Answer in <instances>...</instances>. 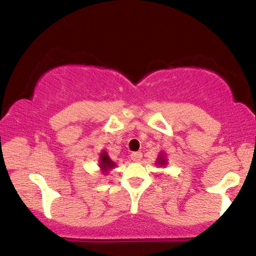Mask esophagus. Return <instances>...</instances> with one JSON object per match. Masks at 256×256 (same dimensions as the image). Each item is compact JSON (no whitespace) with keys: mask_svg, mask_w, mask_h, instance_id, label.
Masks as SVG:
<instances>
[{"mask_svg":"<svg viewBox=\"0 0 256 256\" xmlns=\"http://www.w3.org/2000/svg\"><path fill=\"white\" fill-rule=\"evenodd\" d=\"M142 158H143V154H142L140 152H132V154H131V160H132V161H134V162L140 161Z\"/></svg>","mask_w":256,"mask_h":256,"instance_id":"1","label":"esophagus"}]
</instances>
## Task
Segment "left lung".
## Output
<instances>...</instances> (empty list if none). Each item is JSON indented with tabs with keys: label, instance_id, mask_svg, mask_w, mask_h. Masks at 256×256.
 <instances>
[{
	"label": "left lung",
	"instance_id": "8db88e82",
	"mask_svg": "<svg viewBox=\"0 0 256 256\" xmlns=\"http://www.w3.org/2000/svg\"><path fill=\"white\" fill-rule=\"evenodd\" d=\"M158 166H162V167H164L166 164H167V160H166V156L164 154H160L158 158V161H156Z\"/></svg>",
	"mask_w": 256,
	"mask_h": 256
}]
</instances>
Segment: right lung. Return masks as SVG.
I'll use <instances>...</instances> for the list:
<instances>
[{
  "label": "right lung",
  "mask_w": 256,
  "mask_h": 256,
  "mask_svg": "<svg viewBox=\"0 0 256 256\" xmlns=\"http://www.w3.org/2000/svg\"><path fill=\"white\" fill-rule=\"evenodd\" d=\"M98 163H100L98 166H100L101 170H102L104 173H107V172L110 170V169H113L116 166V163L110 158L108 154L106 152H100V161H98Z\"/></svg>",
  "instance_id": "right-lung-1"
}]
</instances>
